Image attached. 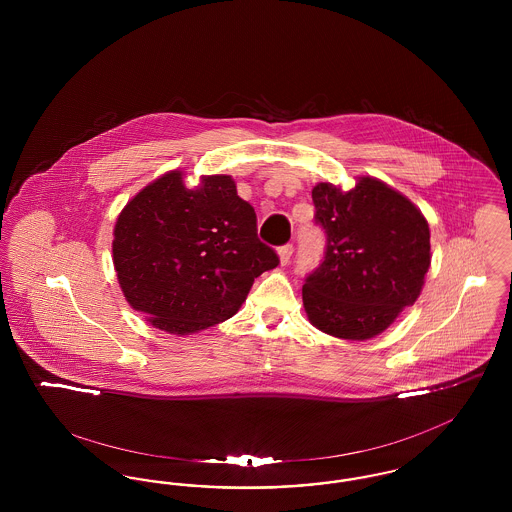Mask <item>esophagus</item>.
Returning a JSON list of instances; mask_svg holds the SVG:
<instances>
[{"instance_id":"esophagus-1","label":"esophagus","mask_w":512,"mask_h":512,"mask_svg":"<svg viewBox=\"0 0 512 512\" xmlns=\"http://www.w3.org/2000/svg\"><path fill=\"white\" fill-rule=\"evenodd\" d=\"M293 255V245L286 244L282 245V247H278V259H280V265L284 267V265H288L290 263V259H292Z\"/></svg>"}]
</instances>
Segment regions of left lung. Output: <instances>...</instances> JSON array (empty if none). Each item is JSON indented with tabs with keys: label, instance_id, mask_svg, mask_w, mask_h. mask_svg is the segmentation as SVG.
I'll use <instances>...</instances> for the list:
<instances>
[{
	"label": "left lung",
	"instance_id": "left-lung-1",
	"mask_svg": "<svg viewBox=\"0 0 512 512\" xmlns=\"http://www.w3.org/2000/svg\"><path fill=\"white\" fill-rule=\"evenodd\" d=\"M313 201L328 244L303 286L307 318L340 340L376 338L422 292L432 261L428 220L374 176H359L351 190L318 182Z\"/></svg>",
	"mask_w": 512,
	"mask_h": 512
}]
</instances>
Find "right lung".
<instances>
[{"label": "right lung", "mask_w": 512, "mask_h": 512, "mask_svg": "<svg viewBox=\"0 0 512 512\" xmlns=\"http://www.w3.org/2000/svg\"><path fill=\"white\" fill-rule=\"evenodd\" d=\"M113 265L128 305L153 328L188 336L234 317L257 276L278 265L228 174L149 182L119 213Z\"/></svg>", "instance_id": "right-lung-1"}]
</instances>
